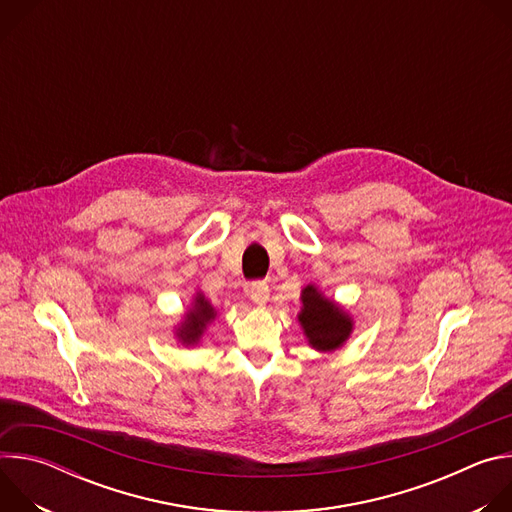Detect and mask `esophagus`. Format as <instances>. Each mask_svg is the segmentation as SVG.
Masks as SVG:
<instances>
[{"label":"esophagus","instance_id":"esophagus-1","mask_svg":"<svg viewBox=\"0 0 512 512\" xmlns=\"http://www.w3.org/2000/svg\"><path fill=\"white\" fill-rule=\"evenodd\" d=\"M247 291H249V296H251V300L255 302V304H259V306H263V304H267V300H269V285H267V281H251L249 285H247Z\"/></svg>","mask_w":512,"mask_h":512}]
</instances>
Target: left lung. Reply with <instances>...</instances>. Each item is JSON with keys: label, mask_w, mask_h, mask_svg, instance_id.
<instances>
[{"label": "left lung", "mask_w": 512, "mask_h": 512, "mask_svg": "<svg viewBox=\"0 0 512 512\" xmlns=\"http://www.w3.org/2000/svg\"><path fill=\"white\" fill-rule=\"evenodd\" d=\"M300 322L308 342L316 350H334L342 346L352 330L350 318L334 302L322 298L314 285H308L302 291Z\"/></svg>", "instance_id": "1"}]
</instances>
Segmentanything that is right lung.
Wrapping results in <instances>:
<instances>
[{
    "instance_id": "1",
    "label": "right lung",
    "mask_w": 512,
    "mask_h": 512,
    "mask_svg": "<svg viewBox=\"0 0 512 512\" xmlns=\"http://www.w3.org/2000/svg\"><path fill=\"white\" fill-rule=\"evenodd\" d=\"M214 318V308L202 298L198 296L196 302H194V310L188 312L178 336L186 342V344H194L198 342V338L202 336L206 324Z\"/></svg>"
}]
</instances>
